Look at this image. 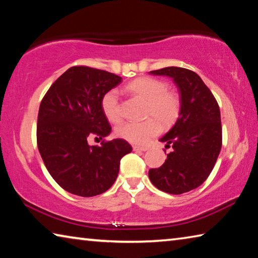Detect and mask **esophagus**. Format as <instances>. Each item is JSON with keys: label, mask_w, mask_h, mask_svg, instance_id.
Returning a JSON list of instances; mask_svg holds the SVG:
<instances>
[{"label": "esophagus", "mask_w": 258, "mask_h": 258, "mask_svg": "<svg viewBox=\"0 0 258 258\" xmlns=\"http://www.w3.org/2000/svg\"><path fill=\"white\" fill-rule=\"evenodd\" d=\"M133 150L134 151H146L148 150V147H141V146H133Z\"/></svg>", "instance_id": "1"}]
</instances>
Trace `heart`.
<instances>
[{
    "instance_id": "obj_1",
    "label": "heart",
    "mask_w": 258,
    "mask_h": 258,
    "mask_svg": "<svg viewBox=\"0 0 258 258\" xmlns=\"http://www.w3.org/2000/svg\"><path fill=\"white\" fill-rule=\"evenodd\" d=\"M126 89L137 97L146 100L141 121H126L116 128L118 138L131 143L142 145L159 133L161 127L167 128L175 123L181 112V99L174 91L168 90L164 81L154 77H139L126 85ZM101 109L111 123H119L123 118V109L116 90L103 94Z\"/></svg>"
}]
</instances>
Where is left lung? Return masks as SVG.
<instances>
[{"label": "left lung", "instance_id": "8db88e82", "mask_svg": "<svg viewBox=\"0 0 258 258\" xmlns=\"http://www.w3.org/2000/svg\"><path fill=\"white\" fill-rule=\"evenodd\" d=\"M150 74L173 78L180 90L181 112L172 130L160 139L173 151L160 167L149 169V178L161 191L185 194L206 181L220 155V107L202 78L190 69L166 67Z\"/></svg>", "mask_w": 258, "mask_h": 258}]
</instances>
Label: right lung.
<instances>
[{
	"label": "right lung",
	"instance_id": "1",
	"mask_svg": "<svg viewBox=\"0 0 258 258\" xmlns=\"http://www.w3.org/2000/svg\"><path fill=\"white\" fill-rule=\"evenodd\" d=\"M121 77L101 69L74 66L50 86L37 116L36 139L50 175L63 190L81 197L103 194L116 181L119 163L132 151L127 141L106 138L111 126L101 99ZM90 137L102 140L90 146Z\"/></svg>",
	"mask_w": 258,
	"mask_h": 258
}]
</instances>
